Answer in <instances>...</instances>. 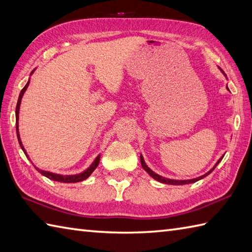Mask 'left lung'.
Instances as JSON below:
<instances>
[{"label":"left lung","instance_id":"1","mask_svg":"<svg viewBox=\"0 0 252 252\" xmlns=\"http://www.w3.org/2000/svg\"><path fill=\"white\" fill-rule=\"evenodd\" d=\"M222 71H223V70H222ZM223 74H224V71H223ZM227 89H228V88H227ZM222 158H223V157L220 158V160L217 162V164H215V165L213 166V168L210 169V171H209L208 173H205L204 175H202V176L197 177V178H193V179H187V181H175V179H168V178H165V177H162V176H160V175H158V174H156V173L153 172V171H151V169L147 166V164L145 163V161H143V158H142V156H140L141 165H142L143 169H145V171H146V172L149 174V175H150L152 178H155L156 181H158V182L163 183V184H168V185H185V184H191V183H196V182H198V181H199V179H202L203 177L208 176L210 173L213 172V169H214L215 167H217V165H218V164H219L220 161H222Z\"/></svg>","mask_w":252,"mask_h":252}]
</instances>
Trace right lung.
I'll use <instances>...</instances> for the list:
<instances>
[{"label":"right lung","instance_id":"right-lung-1","mask_svg":"<svg viewBox=\"0 0 252 252\" xmlns=\"http://www.w3.org/2000/svg\"><path fill=\"white\" fill-rule=\"evenodd\" d=\"M29 85V81L27 83V85H26L24 88L22 89V91H20L19 94V96H18V101H17V105H16V120H17V124H16V132H17V138H18V142L20 147H22L23 151L25 152V155L27 156V153H26L25 149L23 147V143H22V140H20V137H19V131H18V114H19V105H20V102H22V97L24 95V92L26 91V89H27V87ZM28 157V156H27ZM99 162H100V156H97L95 158V160L94 161V163L91 164V165L86 169L85 172L80 173V174H77V175H70V176H63V175H59V174H54V173H50V172H45V171H41V169H39L38 167H35V169H37L38 172H40L41 174H42L43 176L48 177L50 179H52V181H56V182H61V183H78V182H81V181H85L86 178H88L92 172L94 171V169L96 168V166L99 165Z\"/></svg>","mask_w":252,"mask_h":252}]
</instances>
